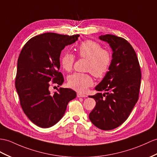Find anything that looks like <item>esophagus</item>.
<instances>
[{"instance_id":"34e87169","label":"esophagus","mask_w":157,"mask_h":157,"mask_svg":"<svg viewBox=\"0 0 157 157\" xmlns=\"http://www.w3.org/2000/svg\"><path fill=\"white\" fill-rule=\"evenodd\" d=\"M87 96L86 94H84L82 93H77V97L80 98V97H86Z\"/></svg>"}]
</instances>
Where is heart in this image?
Returning a JSON list of instances; mask_svg holds the SVG:
<instances>
[{
    "instance_id": "1",
    "label": "heart",
    "mask_w": 157,
    "mask_h": 157,
    "mask_svg": "<svg viewBox=\"0 0 157 157\" xmlns=\"http://www.w3.org/2000/svg\"><path fill=\"white\" fill-rule=\"evenodd\" d=\"M78 55L88 60L86 71L90 72L95 77H102L106 75L111 64V55L103 49L102 46L93 40H86L80 44L77 49ZM75 63V56L71 52H65L60 59V63L66 71H71ZM93 79L87 73L76 72L68 78V85L78 92H85L93 85Z\"/></svg>"
}]
</instances>
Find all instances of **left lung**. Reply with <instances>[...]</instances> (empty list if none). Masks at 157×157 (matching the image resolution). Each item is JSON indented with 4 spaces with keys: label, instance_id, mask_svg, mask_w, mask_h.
I'll return each instance as SVG.
<instances>
[{
    "label": "left lung",
    "instance_id": "1",
    "mask_svg": "<svg viewBox=\"0 0 157 157\" xmlns=\"http://www.w3.org/2000/svg\"><path fill=\"white\" fill-rule=\"evenodd\" d=\"M108 43L113 50L109 71L95 87L93 96L96 106L89 118L98 128L109 131L115 128L127 119L139 99L141 72L135 50L127 40L113 34L99 36Z\"/></svg>",
    "mask_w": 157,
    "mask_h": 157
}]
</instances>
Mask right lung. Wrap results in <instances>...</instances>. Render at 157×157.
Segmentation results:
<instances>
[{
	"label": "right lung",
	"mask_w": 157,
	"mask_h": 157,
	"mask_svg": "<svg viewBox=\"0 0 157 157\" xmlns=\"http://www.w3.org/2000/svg\"><path fill=\"white\" fill-rule=\"evenodd\" d=\"M79 36L44 33L31 38L21 50L15 87L25 114L38 127L48 128L56 124L65 113L68 103L76 97L71 89L60 88L51 93L49 86L51 82L58 86L63 83L59 72L61 51Z\"/></svg>",
	"instance_id": "obj_1"
}]
</instances>
